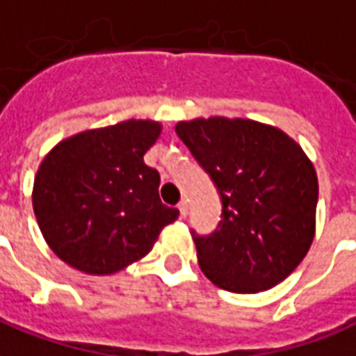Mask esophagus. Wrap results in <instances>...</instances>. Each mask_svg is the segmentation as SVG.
I'll return each mask as SVG.
<instances>
[{"instance_id": "34e87169", "label": "esophagus", "mask_w": 356, "mask_h": 356, "mask_svg": "<svg viewBox=\"0 0 356 356\" xmlns=\"http://www.w3.org/2000/svg\"><path fill=\"white\" fill-rule=\"evenodd\" d=\"M179 213H181V217L185 218L186 215H188V204H186V200H183V202H179Z\"/></svg>"}]
</instances>
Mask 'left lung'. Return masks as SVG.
<instances>
[{
  "label": "left lung",
  "instance_id": "8db88e82",
  "mask_svg": "<svg viewBox=\"0 0 356 356\" xmlns=\"http://www.w3.org/2000/svg\"><path fill=\"white\" fill-rule=\"evenodd\" d=\"M175 131L222 200L217 230L194 236L205 277L238 294L279 285L315 238L318 183L312 160L285 131L249 118L181 120Z\"/></svg>",
  "mask_w": 356,
  "mask_h": 356
}]
</instances>
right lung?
<instances>
[{"instance_id":"right-lung-1","label":"right lung","mask_w":356,"mask_h":356,"mask_svg":"<svg viewBox=\"0 0 356 356\" xmlns=\"http://www.w3.org/2000/svg\"><path fill=\"white\" fill-rule=\"evenodd\" d=\"M154 120H124L60 141L39 165L33 213L58 259L90 275H111L149 254L179 217L158 196L160 175L145 152Z\"/></svg>"}]
</instances>
